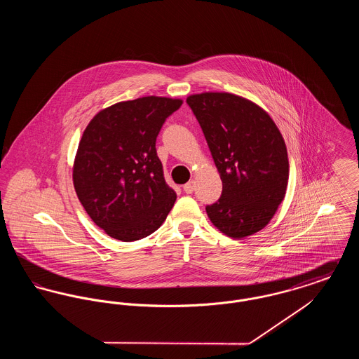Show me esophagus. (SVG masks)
Masks as SVG:
<instances>
[{
  "label": "esophagus",
  "instance_id": "34e87169",
  "mask_svg": "<svg viewBox=\"0 0 359 359\" xmlns=\"http://www.w3.org/2000/svg\"><path fill=\"white\" fill-rule=\"evenodd\" d=\"M194 189H195V182H194V180L188 182L187 184L183 186V191H184L186 194H192Z\"/></svg>",
  "mask_w": 359,
  "mask_h": 359
}]
</instances>
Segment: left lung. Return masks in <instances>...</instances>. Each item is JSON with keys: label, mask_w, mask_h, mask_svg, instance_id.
<instances>
[{"label": "left lung", "mask_w": 359, "mask_h": 359, "mask_svg": "<svg viewBox=\"0 0 359 359\" xmlns=\"http://www.w3.org/2000/svg\"><path fill=\"white\" fill-rule=\"evenodd\" d=\"M222 180V195L205 205L223 234L243 238L264 229L283 202L290 177L287 147L266 111L229 93L189 95Z\"/></svg>", "instance_id": "8db88e82"}]
</instances>
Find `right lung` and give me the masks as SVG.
I'll list each match as a JSON object with an SVG mask.
<instances>
[{
	"mask_svg": "<svg viewBox=\"0 0 359 359\" xmlns=\"http://www.w3.org/2000/svg\"><path fill=\"white\" fill-rule=\"evenodd\" d=\"M183 101L142 97L100 111L83 132L74 187L86 212L113 238H145L165 221L176 192L164 180L156 138Z\"/></svg>",
	"mask_w": 359,
	"mask_h": 359,
	"instance_id": "add662e5",
	"label": "right lung"
}]
</instances>
